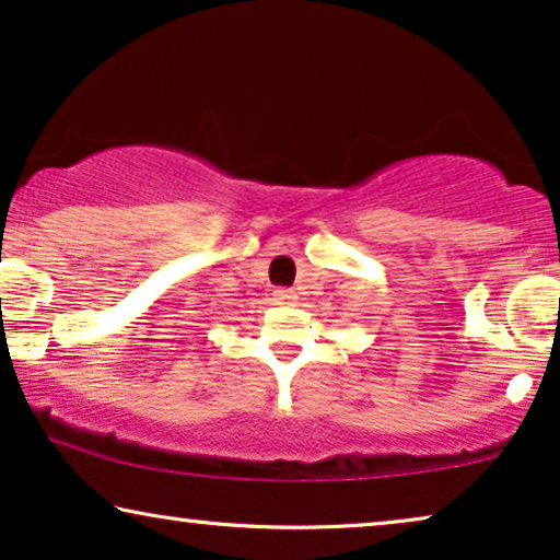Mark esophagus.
Listing matches in <instances>:
<instances>
[{
	"mask_svg": "<svg viewBox=\"0 0 560 560\" xmlns=\"http://www.w3.org/2000/svg\"><path fill=\"white\" fill-rule=\"evenodd\" d=\"M272 301L278 303V305H293L295 303V295L290 293V290H275Z\"/></svg>",
	"mask_w": 560,
	"mask_h": 560,
	"instance_id": "34e87169",
	"label": "esophagus"
}]
</instances>
